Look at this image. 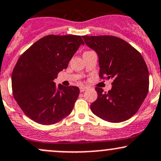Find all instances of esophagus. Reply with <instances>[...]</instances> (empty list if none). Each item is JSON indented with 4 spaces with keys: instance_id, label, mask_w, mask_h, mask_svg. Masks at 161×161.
Wrapping results in <instances>:
<instances>
[{
    "instance_id": "34e87169",
    "label": "esophagus",
    "mask_w": 161,
    "mask_h": 161,
    "mask_svg": "<svg viewBox=\"0 0 161 161\" xmlns=\"http://www.w3.org/2000/svg\"><path fill=\"white\" fill-rule=\"evenodd\" d=\"M79 89H80L81 92H83L86 91V90H87V88L85 87V86H81V87L79 88Z\"/></svg>"
}]
</instances>
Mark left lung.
I'll list each match as a JSON object with an SVG mask.
<instances>
[{"label": "left lung", "mask_w": 161, "mask_h": 161, "mask_svg": "<svg viewBox=\"0 0 161 161\" xmlns=\"http://www.w3.org/2000/svg\"><path fill=\"white\" fill-rule=\"evenodd\" d=\"M86 45L98 56L99 76L112 79V89L92 103L93 114L105 121L119 123L140 108L149 88V72L140 53L122 39L112 36H83Z\"/></svg>", "instance_id": "1"}]
</instances>
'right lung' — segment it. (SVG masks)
<instances>
[{
  "label": "right lung",
  "instance_id": "add662e5",
  "mask_svg": "<svg viewBox=\"0 0 161 161\" xmlns=\"http://www.w3.org/2000/svg\"><path fill=\"white\" fill-rule=\"evenodd\" d=\"M84 42L80 36L48 35L20 56L12 72L14 97L24 114L44 125L59 122L72 112L79 95L76 86L53 82L67 68Z\"/></svg>",
  "mask_w": 161,
  "mask_h": 161
}]
</instances>
